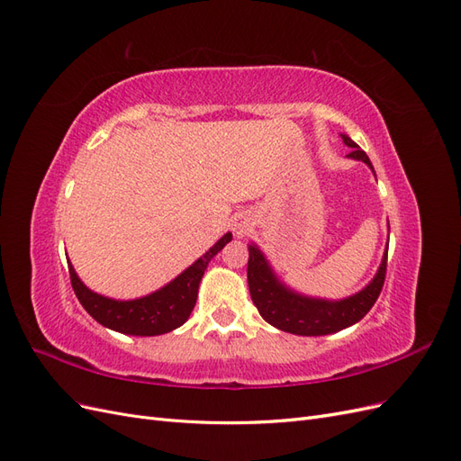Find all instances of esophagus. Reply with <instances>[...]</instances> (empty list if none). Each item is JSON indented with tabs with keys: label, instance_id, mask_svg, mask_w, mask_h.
<instances>
[{
	"label": "esophagus",
	"instance_id": "esophagus-1",
	"mask_svg": "<svg viewBox=\"0 0 461 461\" xmlns=\"http://www.w3.org/2000/svg\"><path fill=\"white\" fill-rule=\"evenodd\" d=\"M252 227H254V221L249 219L246 213H239L232 221V230L236 236H239V239H242V236H246L249 230H252Z\"/></svg>",
	"mask_w": 461,
	"mask_h": 461
}]
</instances>
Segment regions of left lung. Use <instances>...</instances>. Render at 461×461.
I'll list each match as a JSON object with an SVG mask.
<instances>
[{
    "label": "left lung",
    "mask_w": 461,
    "mask_h": 461,
    "mask_svg": "<svg viewBox=\"0 0 461 461\" xmlns=\"http://www.w3.org/2000/svg\"><path fill=\"white\" fill-rule=\"evenodd\" d=\"M340 136L342 142L348 148H352V153H348V158L364 161L375 175L367 153L348 134ZM248 252L249 296H252L259 315L275 329L298 334V337H323V334H332L356 325L373 308L384 285L388 246L383 254L379 269H376L369 285L342 300L302 294V292L290 288L285 281H281V276L275 273L267 256L261 252L256 242L248 244Z\"/></svg>",
    "instance_id": "obj_1"
}]
</instances>
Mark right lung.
Masks as SVG:
<instances>
[{"instance_id": "obj_1", "label": "right lung", "mask_w": 461, "mask_h": 461, "mask_svg": "<svg viewBox=\"0 0 461 461\" xmlns=\"http://www.w3.org/2000/svg\"><path fill=\"white\" fill-rule=\"evenodd\" d=\"M232 240V234L227 232L207 249V252L194 261L190 267L176 275L171 283H167L151 294L115 300L90 290L80 281L73 263H68V275L78 302L100 325L117 330L121 334H132V337H158V334L171 332L186 323L194 305L198 300V288L202 276L212 261L222 248Z\"/></svg>"}]
</instances>
